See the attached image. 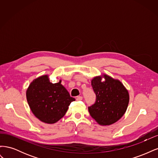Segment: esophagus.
I'll return each mask as SVG.
<instances>
[{"label":"esophagus","mask_w":158,"mask_h":158,"mask_svg":"<svg viewBox=\"0 0 158 158\" xmlns=\"http://www.w3.org/2000/svg\"><path fill=\"white\" fill-rule=\"evenodd\" d=\"M82 96H77L76 97V100H77V101H80V100H82Z\"/></svg>","instance_id":"esophagus-1"}]
</instances>
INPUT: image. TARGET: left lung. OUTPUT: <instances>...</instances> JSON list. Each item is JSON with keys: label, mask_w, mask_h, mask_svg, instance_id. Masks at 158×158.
Returning a JSON list of instances; mask_svg holds the SVG:
<instances>
[{"label": "left lung", "mask_w": 158, "mask_h": 158, "mask_svg": "<svg viewBox=\"0 0 158 158\" xmlns=\"http://www.w3.org/2000/svg\"><path fill=\"white\" fill-rule=\"evenodd\" d=\"M104 82L101 77L92 80L95 94V102L88 111L95 121L101 125H109L117 122L125 114L129 102L128 91L120 81L105 74Z\"/></svg>", "instance_id": "1"}]
</instances>
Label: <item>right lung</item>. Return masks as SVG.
<instances>
[{
    "label": "right lung",
    "mask_w": 158,
    "mask_h": 158,
    "mask_svg": "<svg viewBox=\"0 0 158 158\" xmlns=\"http://www.w3.org/2000/svg\"><path fill=\"white\" fill-rule=\"evenodd\" d=\"M26 98L34 115L49 124L55 123L63 117L70 103L75 101L60 80L52 84L47 75L33 81L26 92Z\"/></svg>",
    "instance_id": "1"
}]
</instances>
